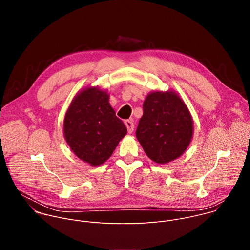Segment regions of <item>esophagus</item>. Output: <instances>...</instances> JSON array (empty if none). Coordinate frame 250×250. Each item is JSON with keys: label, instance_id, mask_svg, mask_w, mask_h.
<instances>
[{"label": "esophagus", "instance_id": "esophagus-1", "mask_svg": "<svg viewBox=\"0 0 250 250\" xmlns=\"http://www.w3.org/2000/svg\"><path fill=\"white\" fill-rule=\"evenodd\" d=\"M125 125L127 128V132L131 133L133 131V128H134V125H133L132 121L131 120H126V121H125Z\"/></svg>", "mask_w": 250, "mask_h": 250}]
</instances>
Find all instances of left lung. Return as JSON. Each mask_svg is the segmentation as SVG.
<instances>
[{"label": "left lung", "instance_id": "8db88e82", "mask_svg": "<svg viewBox=\"0 0 250 250\" xmlns=\"http://www.w3.org/2000/svg\"><path fill=\"white\" fill-rule=\"evenodd\" d=\"M193 133L191 113L175 91H154L146 96L135 134L152 161L166 164L179 158L188 148Z\"/></svg>", "mask_w": 250, "mask_h": 250}]
</instances>
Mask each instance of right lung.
<instances>
[{
    "mask_svg": "<svg viewBox=\"0 0 250 250\" xmlns=\"http://www.w3.org/2000/svg\"><path fill=\"white\" fill-rule=\"evenodd\" d=\"M109 98L104 90L87 87L76 94L65 114L66 142L79 159L92 166L108 160L127 131Z\"/></svg>",
    "mask_w": 250,
    "mask_h": 250,
    "instance_id": "right-lung-1",
    "label": "right lung"
}]
</instances>
